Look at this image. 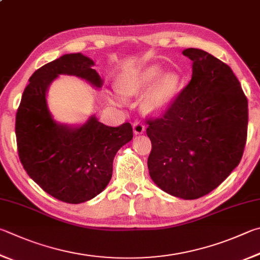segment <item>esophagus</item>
Listing matches in <instances>:
<instances>
[{
  "instance_id": "obj_1",
  "label": "esophagus",
  "mask_w": 260,
  "mask_h": 260,
  "mask_svg": "<svg viewBox=\"0 0 260 260\" xmlns=\"http://www.w3.org/2000/svg\"><path fill=\"white\" fill-rule=\"evenodd\" d=\"M145 131V126L142 124V122L140 121H135L133 124V132L135 135H140V134H143Z\"/></svg>"
}]
</instances>
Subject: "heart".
<instances>
[{
	"instance_id": "heart-1",
	"label": "heart",
	"mask_w": 260,
	"mask_h": 260,
	"mask_svg": "<svg viewBox=\"0 0 260 260\" xmlns=\"http://www.w3.org/2000/svg\"><path fill=\"white\" fill-rule=\"evenodd\" d=\"M159 63L139 66L127 70L120 76L119 89L125 95H139L148 88L142 101L143 110L148 114H160L171 105L178 89V75L168 72ZM117 103H122L120 96L115 99Z\"/></svg>"
}]
</instances>
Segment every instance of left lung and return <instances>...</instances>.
Wrapping results in <instances>:
<instances>
[{
  "mask_svg": "<svg viewBox=\"0 0 260 260\" xmlns=\"http://www.w3.org/2000/svg\"><path fill=\"white\" fill-rule=\"evenodd\" d=\"M182 53L192 60V78L161 118L146 122L148 168L164 192L193 200L218 186L241 160L248 100L228 64L200 49Z\"/></svg>",
  "mask_w": 260,
  "mask_h": 260,
  "instance_id": "1",
  "label": "left lung"
}]
</instances>
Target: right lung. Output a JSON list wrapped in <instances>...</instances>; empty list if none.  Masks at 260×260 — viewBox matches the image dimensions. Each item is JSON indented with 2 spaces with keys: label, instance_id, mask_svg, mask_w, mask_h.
<instances>
[{
  "label": "right lung",
  "instance_id": "right-lung-1",
  "mask_svg": "<svg viewBox=\"0 0 260 260\" xmlns=\"http://www.w3.org/2000/svg\"><path fill=\"white\" fill-rule=\"evenodd\" d=\"M93 66L88 56L70 53L37 69L16 116L23 168L46 193L68 204H82L100 194L111 179L117 151L133 139L129 122L110 127L92 115L82 125L69 126L52 117L46 101L51 83L59 75H70L100 88L103 81Z\"/></svg>",
  "mask_w": 260,
  "mask_h": 260
}]
</instances>
